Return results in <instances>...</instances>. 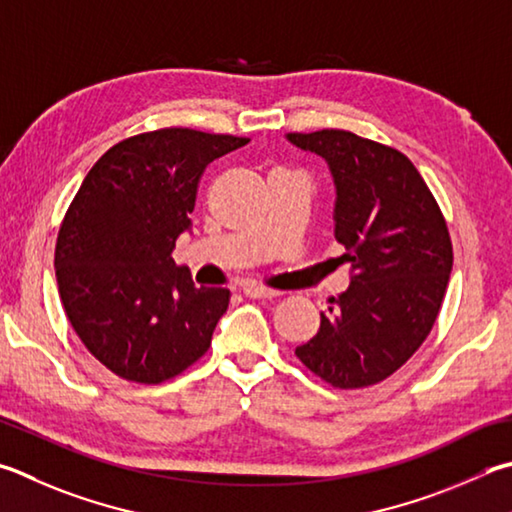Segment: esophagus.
<instances>
[{"mask_svg": "<svg viewBox=\"0 0 512 512\" xmlns=\"http://www.w3.org/2000/svg\"><path fill=\"white\" fill-rule=\"evenodd\" d=\"M244 295L250 297V300H271V297H280V291H273V288L266 286H255V284H246L244 286Z\"/></svg>", "mask_w": 512, "mask_h": 512, "instance_id": "esophagus-1", "label": "esophagus"}]
</instances>
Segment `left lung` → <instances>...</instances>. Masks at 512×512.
Returning a JSON list of instances; mask_svg holds the SVG:
<instances>
[{"label": "left lung", "mask_w": 512, "mask_h": 512, "mask_svg": "<svg viewBox=\"0 0 512 512\" xmlns=\"http://www.w3.org/2000/svg\"><path fill=\"white\" fill-rule=\"evenodd\" d=\"M329 163L336 239L351 284L320 313V331L295 349L306 369L340 389L376 385L401 369L441 311L452 271L443 212L414 163L345 129L288 134Z\"/></svg>", "instance_id": "left-lung-1"}]
</instances>
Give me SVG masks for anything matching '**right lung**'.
Segmentation results:
<instances>
[{
  "mask_svg": "<svg viewBox=\"0 0 512 512\" xmlns=\"http://www.w3.org/2000/svg\"><path fill=\"white\" fill-rule=\"evenodd\" d=\"M250 138L165 127L100 156L73 197L55 244L64 313L82 345L116 376L159 385L208 351L228 288H197L176 266L208 163Z\"/></svg>",
  "mask_w": 512,
  "mask_h": 512,
  "instance_id": "right-lung-1",
  "label": "right lung"
}]
</instances>
